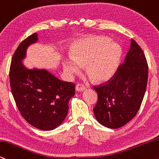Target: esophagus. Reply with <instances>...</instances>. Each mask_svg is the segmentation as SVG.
<instances>
[{
    "label": "esophagus",
    "instance_id": "obj_1",
    "mask_svg": "<svg viewBox=\"0 0 159 159\" xmlns=\"http://www.w3.org/2000/svg\"><path fill=\"white\" fill-rule=\"evenodd\" d=\"M85 89V86L83 83H77L76 85V90L78 91H82Z\"/></svg>",
    "mask_w": 159,
    "mask_h": 159
}]
</instances>
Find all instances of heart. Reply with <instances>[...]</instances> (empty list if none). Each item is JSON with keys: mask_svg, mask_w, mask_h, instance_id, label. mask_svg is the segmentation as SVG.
<instances>
[{"mask_svg": "<svg viewBox=\"0 0 159 159\" xmlns=\"http://www.w3.org/2000/svg\"><path fill=\"white\" fill-rule=\"evenodd\" d=\"M108 41L105 37H90L80 42L74 48L73 59L64 62L65 70L78 73L80 65H87V74L91 80L107 81L117 70L121 57L120 46Z\"/></svg>", "mask_w": 159, "mask_h": 159, "instance_id": "1", "label": "heart"}]
</instances>
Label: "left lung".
I'll list each match as a JSON object with an SVG mask.
<instances>
[{
  "label": "left lung",
  "instance_id": "8db88e82",
  "mask_svg": "<svg viewBox=\"0 0 159 159\" xmlns=\"http://www.w3.org/2000/svg\"><path fill=\"white\" fill-rule=\"evenodd\" d=\"M148 65L142 49L131 40L124 62L108 81L93 85L98 93L95 117L108 128L117 129L135 116L146 91Z\"/></svg>",
  "mask_w": 159,
  "mask_h": 159
}]
</instances>
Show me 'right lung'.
Returning <instances> with one entry per match:
<instances>
[{
	"mask_svg": "<svg viewBox=\"0 0 159 159\" xmlns=\"http://www.w3.org/2000/svg\"><path fill=\"white\" fill-rule=\"evenodd\" d=\"M33 33L22 41L13 54L9 69L11 91L20 115L34 127L52 130L68 112L75 84L58 79L46 70H29L20 62L27 48L38 39Z\"/></svg>",
	"mask_w": 159,
	"mask_h": 159,
	"instance_id": "right-lung-1",
	"label": "right lung"
}]
</instances>
